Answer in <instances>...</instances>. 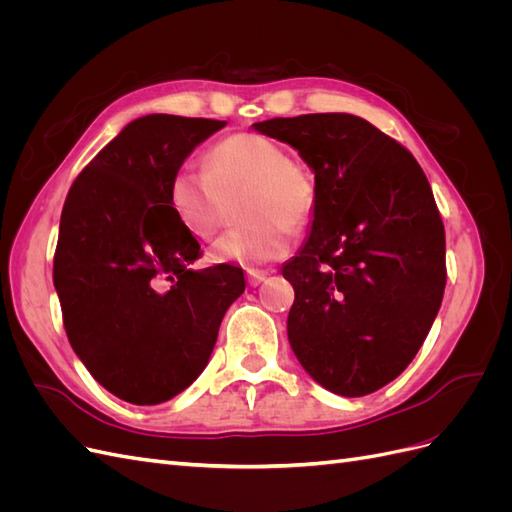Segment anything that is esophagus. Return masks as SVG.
<instances>
[{"instance_id": "esophagus-1", "label": "esophagus", "mask_w": 512, "mask_h": 512, "mask_svg": "<svg viewBox=\"0 0 512 512\" xmlns=\"http://www.w3.org/2000/svg\"><path fill=\"white\" fill-rule=\"evenodd\" d=\"M267 275H269V271L250 269V271H247V284H250V286H258V284H262V282L267 280Z\"/></svg>"}]
</instances>
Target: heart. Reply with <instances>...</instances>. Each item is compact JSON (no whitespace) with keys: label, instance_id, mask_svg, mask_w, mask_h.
Instances as JSON below:
<instances>
[{"label":"heart","instance_id":"b5f03b06","mask_svg":"<svg viewBox=\"0 0 512 512\" xmlns=\"http://www.w3.org/2000/svg\"><path fill=\"white\" fill-rule=\"evenodd\" d=\"M239 198V222L211 245V260L241 267L267 265L290 250V232L314 218L316 183L290 153L267 136H226L207 153L205 168L183 166L170 181L168 203L194 237L211 239L224 228Z\"/></svg>","mask_w":512,"mask_h":512}]
</instances>
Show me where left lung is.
Returning <instances> with one entry per match:
<instances>
[{"instance_id": "1", "label": "left lung", "mask_w": 512, "mask_h": 512, "mask_svg": "<svg viewBox=\"0 0 512 512\" xmlns=\"http://www.w3.org/2000/svg\"><path fill=\"white\" fill-rule=\"evenodd\" d=\"M254 128L299 149L316 173L312 235L284 267L288 339L324 389L361 397L423 346L446 286V237L412 153L348 113L275 117Z\"/></svg>"}]
</instances>
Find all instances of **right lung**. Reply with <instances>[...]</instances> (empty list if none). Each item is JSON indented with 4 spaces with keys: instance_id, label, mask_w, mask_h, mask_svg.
Segmentation results:
<instances>
[{
    "instance_id": "obj_1",
    "label": "right lung",
    "mask_w": 512,
    "mask_h": 512,
    "mask_svg": "<svg viewBox=\"0 0 512 512\" xmlns=\"http://www.w3.org/2000/svg\"><path fill=\"white\" fill-rule=\"evenodd\" d=\"M226 121L147 115L81 175L61 211L53 282L72 350L106 391L136 406L179 395L209 363L243 271L188 269L203 256L168 203L185 158Z\"/></svg>"
}]
</instances>
